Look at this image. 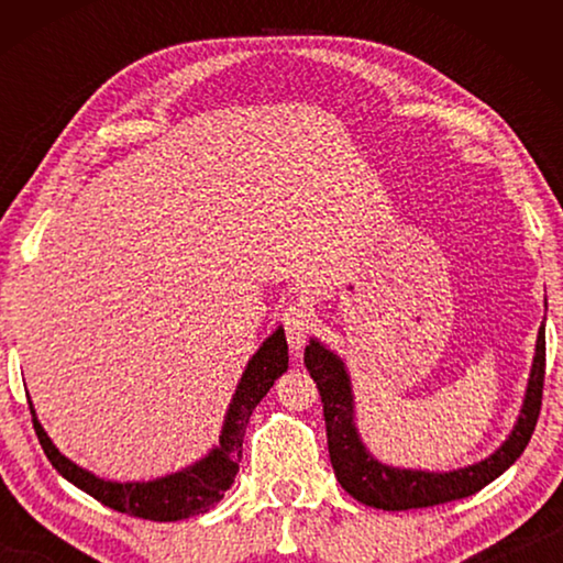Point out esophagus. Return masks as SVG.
Instances as JSON below:
<instances>
[{
  "mask_svg": "<svg viewBox=\"0 0 563 563\" xmlns=\"http://www.w3.org/2000/svg\"><path fill=\"white\" fill-rule=\"evenodd\" d=\"M283 330H285V338H288V345L290 350L298 355L300 347L305 345V338H308V328H310V320H308V312H305L302 305H288L283 312Z\"/></svg>",
  "mask_w": 563,
  "mask_h": 563,
  "instance_id": "1",
  "label": "esophagus"
}]
</instances>
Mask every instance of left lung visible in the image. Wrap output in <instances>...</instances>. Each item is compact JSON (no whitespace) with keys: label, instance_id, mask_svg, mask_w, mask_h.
I'll return each mask as SVG.
<instances>
[{"label":"left lung","instance_id":"obj_1","mask_svg":"<svg viewBox=\"0 0 563 563\" xmlns=\"http://www.w3.org/2000/svg\"><path fill=\"white\" fill-rule=\"evenodd\" d=\"M305 367H308L310 377L316 379L320 389L330 462L342 489L350 497L375 509H422L472 497L474 492L484 489L499 474L507 472L519 460L521 452L527 450L541 412V393H544L547 373V332L544 325L539 328L527 395H523L519 419L507 437V442L497 452L489 454L487 460L452 472L399 470V466L377 462L360 440L355 424V397H352L345 362L335 352H330L322 342L310 340V345L305 347Z\"/></svg>","mask_w":563,"mask_h":563}]
</instances>
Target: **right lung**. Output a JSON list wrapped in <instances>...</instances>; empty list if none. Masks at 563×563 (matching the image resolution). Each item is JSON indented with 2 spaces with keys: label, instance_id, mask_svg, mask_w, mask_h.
I'll list each match as a JSON object with an SVG mask.
<instances>
[{
  "label": "right lung",
  "instance_id": "add662e5",
  "mask_svg": "<svg viewBox=\"0 0 563 563\" xmlns=\"http://www.w3.org/2000/svg\"><path fill=\"white\" fill-rule=\"evenodd\" d=\"M285 369H288V342H285V330L278 328L247 360V367L235 387L231 405H228L223 430L213 450L203 460L186 466V470L158 476V479L151 482H107L81 470L71 460H66L49 440V434L44 432L30 399L34 432L40 437L42 450L54 470L64 479H69L74 487L91 494L103 507L148 521L188 519L211 509L213 504L223 499L225 489H231L238 474V462H241L247 419H251L255 405L268 395V389Z\"/></svg>",
  "mask_w": 563,
  "mask_h": 563
}]
</instances>
